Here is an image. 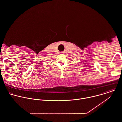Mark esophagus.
Wrapping results in <instances>:
<instances>
[{"mask_svg":"<svg viewBox=\"0 0 122 122\" xmlns=\"http://www.w3.org/2000/svg\"><path fill=\"white\" fill-rule=\"evenodd\" d=\"M60 53L62 54H64V52H60Z\"/></svg>","mask_w":122,"mask_h":122,"instance_id":"34e87169","label":"esophagus"}]
</instances>
